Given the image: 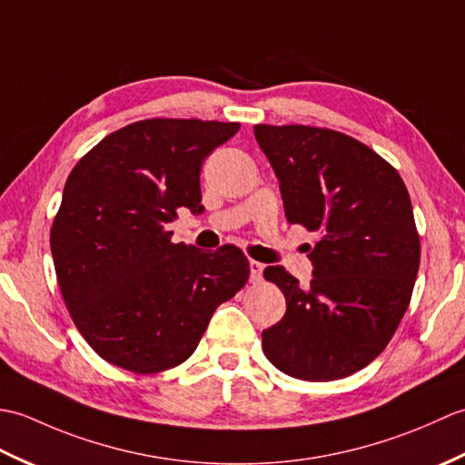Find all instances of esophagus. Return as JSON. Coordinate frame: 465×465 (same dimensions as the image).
I'll return each instance as SVG.
<instances>
[{
  "mask_svg": "<svg viewBox=\"0 0 465 465\" xmlns=\"http://www.w3.org/2000/svg\"><path fill=\"white\" fill-rule=\"evenodd\" d=\"M262 273H263V265L260 262L252 260L250 262V280L252 282H260L262 280Z\"/></svg>",
  "mask_w": 465,
  "mask_h": 465,
  "instance_id": "obj_1",
  "label": "esophagus"
}]
</instances>
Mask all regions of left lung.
<instances>
[{"mask_svg": "<svg viewBox=\"0 0 465 465\" xmlns=\"http://www.w3.org/2000/svg\"><path fill=\"white\" fill-rule=\"evenodd\" d=\"M280 180L285 217L318 232L310 288L282 265L263 278L285 295V315L262 348L280 371L330 381L365 368L406 313L420 270V235L408 187L353 137L310 125L253 127Z\"/></svg>", "mask_w": 465, "mask_h": 465, "instance_id": "8db88e82", "label": "left lung"}]
</instances>
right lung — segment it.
Returning <instances> with one entry per match:
<instances>
[{
    "label": "right lung",
    "instance_id": "obj_1",
    "mask_svg": "<svg viewBox=\"0 0 465 465\" xmlns=\"http://www.w3.org/2000/svg\"><path fill=\"white\" fill-rule=\"evenodd\" d=\"M240 124L143 120L87 152L52 225L59 290L75 328L117 368L157 373L195 351L217 305L250 278L235 245L172 243L180 207L202 213V163Z\"/></svg>",
    "mask_w": 465,
    "mask_h": 465
}]
</instances>
